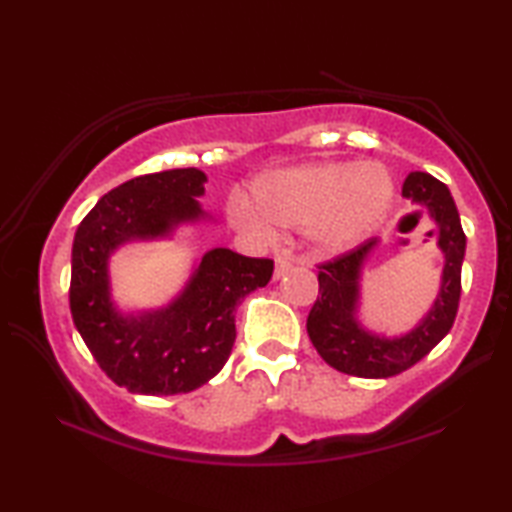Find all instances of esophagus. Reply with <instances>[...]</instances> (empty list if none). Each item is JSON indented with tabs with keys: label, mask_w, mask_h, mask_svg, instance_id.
<instances>
[{
	"label": "esophagus",
	"mask_w": 512,
	"mask_h": 512,
	"mask_svg": "<svg viewBox=\"0 0 512 512\" xmlns=\"http://www.w3.org/2000/svg\"><path fill=\"white\" fill-rule=\"evenodd\" d=\"M293 268V259L287 255H277L275 257V280H280V277L287 275Z\"/></svg>",
	"instance_id": "1"
}]
</instances>
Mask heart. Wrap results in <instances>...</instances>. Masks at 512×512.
Returning <instances> with one entry per match:
<instances>
[{"mask_svg":"<svg viewBox=\"0 0 512 512\" xmlns=\"http://www.w3.org/2000/svg\"><path fill=\"white\" fill-rule=\"evenodd\" d=\"M395 187L377 164L318 162L262 176L246 196L230 201L239 228L275 237L280 228H305L320 253L336 255L361 244L386 219Z\"/></svg>","mask_w":512,"mask_h":512,"instance_id":"obj_1","label":"heart"}]
</instances>
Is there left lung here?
<instances>
[{
	"label": "left lung",
	"instance_id": "obj_1",
	"mask_svg": "<svg viewBox=\"0 0 512 512\" xmlns=\"http://www.w3.org/2000/svg\"><path fill=\"white\" fill-rule=\"evenodd\" d=\"M404 198L427 207L438 225V248L445 255L443 282L429 314L400 339H384L359 325V280L377 239L363 241L350 253L318 264V298L307 318V334L325 363L352 377L384 379L400 375L436 348L454 325L461 300L465 232L447 185L429 173L413 171L402 185Z\"/></svg>",
	"mask_w": 512,
	"mask_h": 512
}]
</instances>
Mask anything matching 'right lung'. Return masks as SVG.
<instances>
[{
	"mask_svg": "<svg viewBox=\"0 0 512 512\" xmlns=\"http://www.w3.org/2000/svg\"><path fill=\"white\" fill-rule=\"evenodd\" d=\"M205 180L198 169L137 176L101 196L76 228L69 282L74 325L99 368L131 393L178 395L207 384L235 345L237 305L273 275V259L214 248L171 305L119 314L110 300L108 257L126 241L169 237L180 223L203 219L196 198L205 194Z\"/></svg>",
	"mask_w": 512,
	"mask_h": 512,
	"instance_id": "right-lung-1",
	"label": "right lung"
}]
</instances>
